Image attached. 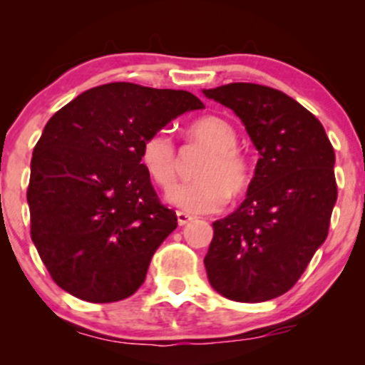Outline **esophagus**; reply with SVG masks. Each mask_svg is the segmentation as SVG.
<instances>
[{
  "label": "esophagus",
  "instance_id": "esophagus-1",
  "mask_svg": "<svg viewBox=\"0 0 365 365\" xmlns=\"http://www.w3.org/2000/svg\"><path fill=\"white\" fill-rule=\"evenodd\" d=\"M177 220H178V225H180V226H185L187 223H190V221L194 220V217H192L190 215H187V212L178 211V212H177Z\"/></svg>",
  "mask_w": 365,
  "mask_h": 365
}]
</instances>
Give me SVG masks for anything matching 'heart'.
<instances>
[{
  "mask_svg": "<svg viewBox=\"0 0 365 365\" xmlns=\"http://www.w3.org/2000/svg\"><path fill=\"white\" fill-rule=\"evenodd\" d=\"M188 135L206 145L209 154L197 170V180L175 187L168 194L171 204L190 212L207 215L226 206L232 195L244 194L250 183V163L237 149V130L220 116H202L192 121ZM140 161L161 188H170L177 178V150L165 130L149 133L142 142Z\"/></svg>",
  "mask_w": 365,
  "mask_h": 365,
  "instance_id": "1",
  "label": "heart"
}]
</instances>
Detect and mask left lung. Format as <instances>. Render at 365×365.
I'll list each match as a JSON object with an SVG mask.
<instances>
[{
  "label": "left lung",
  "mask_w": 365,
  "mask_h": 365,
  "mask_svg": "<svg viewBox=\"0 0 365 365\" xmlns=\"http://www.w3.org/2000/svg\"><path fill=\"white\" fill-rule=\"evenodd\" d=\"M202 92L235 113L261 156L247 199L212 223L209 283L235 302H266L290 290L328 237L338 197L333 145L282 91L233 82Z\"/></svg>",
  "instance_id": "obj_1"
}]
</instances>
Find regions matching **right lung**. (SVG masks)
I'll list each match as a JSON object with an SVG mask.
<instances>
[{
  "label": "right lung",
  "mask_w": 365,
  "mask_h": 365,
  "mask_svg": "<svg viewBox=\"0 0 365 365\" xmlns=\"http://www.w3.org/2000/svg\"><path fill=\"white\" fill-rule=\"evenodd\" d=\"M202 108L187 91L113 82L49 118L32 154L27 202L32 242L58 287L94 304L139 290L177 228L142 165V142Z\"/></svg>",
  "instance_id": "obj_1"
}]
</instances>
